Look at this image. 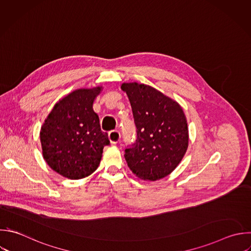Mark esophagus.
Instances as JSON below:
<instances>
[{
  "instance_id": "esophagus-1",
  "label": "esophagus",
  "mask_w": 251,
  "mask_h": 251,
  "mask_svg": "<svg viewBox=\"0 0 251 251\" xmlns=\"http://www.w3.org/2000/svg\"><path fill=\"white\" fill-rule=\"evenodd\" d=\"M109 136V139L111 141V143L113 144H116L120 141V138H121V133L118 131V130H111L108 134Z\"/></svg>"
}]
</instances>
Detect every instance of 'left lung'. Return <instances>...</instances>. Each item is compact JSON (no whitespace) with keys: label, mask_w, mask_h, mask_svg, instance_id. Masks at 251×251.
Instances as JSON below:
<instances>
[{"label":"left lung","mask_w":251,"mask_h":251,"mask_svg":"<svg viewBox=\"0 0 251 251\" xmlns=\"http://www.w3.org/2000/svg\"><path fill=\"white\" fill-rule=\"evenodd\" d=\"M136 126V140L125 150L128 168L144 180L170 175L188 146V128L181 107L157 89L137 82L123 83Z\"/></svg>","instance_id":"left-lung-1"}]
</instances>
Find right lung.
<instances>
[{
  "instance_id": "add662e5",
  "label": "right lung",
  "mask_w": 251,
  "mask_h": 251,
  "mask_svg": "<svg viewBox=\"0 0 251 251\" xmlns=\"http://www.w3.org/2000/svg\"><path fill=\"white\" fill-rule=\"evenodd\" d=\"M101 89L98 86L72 92L54 106L41 127L43 158L65 177L79 179L91 175L100 164L104 146L110 144L93 111Z\"/></svg>"
}]
</instances>
